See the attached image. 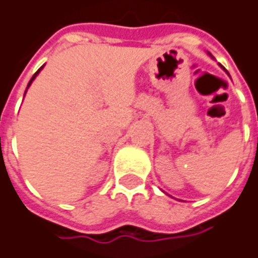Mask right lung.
Here are the masks:
<instances>
[{
  "label": "right lung",
  "mask_w": 258,
  "mask_h": 258,
  "mask_svg": "<svg viewBox=\"0 0 258 258\" xmlns=\"http://www.w3.org/2000/svg\"><path fill=\"white\" fill-rule=\"evenodd\" d=\"M42 69H43V66H42V67H40V69H39V70H37V72L35 73V74H33V77L31 78V81H29V84H28V88H29V85L32 84V81H33V80H35V77H36L37 74H39V72H40V70H42ZM28 88H26V90H28ZM25 92H26V91H25Z\"/></svg>",
  "instance_id": "1"
}]
</instances>
